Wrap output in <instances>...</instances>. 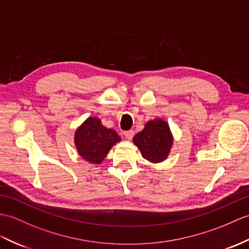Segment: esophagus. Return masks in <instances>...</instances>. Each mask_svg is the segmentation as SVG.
<instances>
[{
	"label": "esophagus",
	"instance_id": "1",
	"mask_svg": "<svg viewBox=\"0 0 249 249\" xmlns=\"http://www.w3.org/2000/svg\"><path fill=\"white\" fill-rule=\"evenodd\" d=\"M134 135H135V132L132 130H127V131L124 132V136H125L127 140H131L132 137H134Z\"/></svg>",
	"mask_w": 249,
	"mask_h": 249
}]
</instances>
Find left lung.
Here are the masks:
<instances>
[{
    "label": "left lung",
    "mask_w": 249,
    "mask_h": 249,
    "mask_svg": "<svg viewBox=\"0 0 249 249\" xmlns=\"http://www.w3.org/2000/svg\"><path fill=\"white\" fill-rule=\"evenodd\" d=\"M132 141L144 159L159 163L167 158L174 139L169 124L162 119H155L146 122L144 129L138 132Z\"/></svg>",
    "instance_id": "obj_1"
}]
</instances>
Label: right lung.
<instances>
[{
	"label": "right lung",
	"instance_id": "obj_1",
	"mask_svg": "<svg viewBox=\"0 0 249 249\" xmlns=\"http://www.w3.org/2000/svg\"><path fill=\"white\" fill-rule=\"evenodd\" d=\"M121 141L117 131L107 128L96 117H89L75 131L74 143L80 157L100 164L111 147Z\"/></svg>",
	"mask_w": 249,
	"mask_h": 249
}]
</instances>
